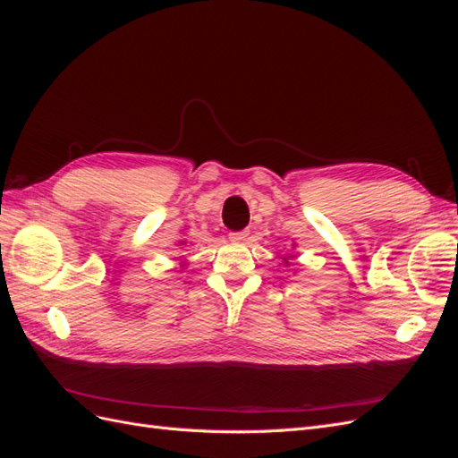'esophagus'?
Listing matches in <instances>:
<instances>
[{"mask_svg": "<svg viewBox=\"0 0 458 458\" xmlns=\"http://www.w3.org/2000/svg\"><path fill=\"white\" fill-rule=\"evenodd\" d=\"M246 239H248V233H246V231L229 233V241H231V242H244Z\"/></svg>", "mask_w": 458, "mask_h": 458, "instance_id": "1", "label": "esophagus"}]
</instances>
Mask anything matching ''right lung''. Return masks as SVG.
Segmentation results:
<instances>
[{
    "label": "right lung",
    "mask_w": 458,
    "mask_h": 458,
    "mask_svg": "<svg viewBox=\"0 0 458 458\" xmlns=\"http://www.w3.org/2000/svg\"><path fill=\"white\" fill-rule=\"evenodd\" d=\"M182 244H183V242H182Z\"/></svg>",
    "instance_id": "1"
}]
</instances>
